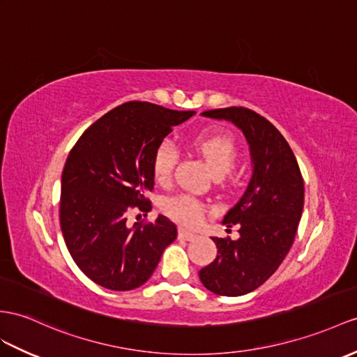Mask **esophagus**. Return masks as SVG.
I'll use <instances>...</instances> for the list:
<instances>
[{
  "mask_svg": "<svg viewBox=\"0 0 357 357\" xmlns=\"http://www.w3.org/2000/svg\"><path fill=\"white\" fill-rule=\"evenodd\" d=\"M178 238L185 239V241H194V239L197 238V234L192 233V231L186 230V229H180V230H178Z\"/></svg>",
  "mask_w": 357,
  "mask_h": 357,
  "instance_id": "esophagus-1",
  "label": "esophagus"
}]
</instances>
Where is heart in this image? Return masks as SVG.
Segmentation results:
<instances>
[{"label":"heart","instance_id":"heart-1","mask_svg":"<svg viewBox=\"0 0 357 357\" xmlns=\"http://www.w3.org/2000/svg\"><path fill=\"white\" fill-rule=\"evenodd\" d=\"M192 149L202 155L215 177H224L230 172L238 158V149L233 139L221 133H203L192 139ZM177 162V150L169 142H163L154 153L153 176L159 185H168ZM167 212L183 224H197L202 220L204 204L189 195L171 198L165 206Z\"/></svg>","mask_w":357,"mask_h":357}]
</instances>
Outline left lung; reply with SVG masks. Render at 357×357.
<instances>
[{"instance_id":"1","label":"left lung","mask_w":357,"mask_h":357,"mask_svg":"<svg viewBox=\"0 0 357 357\" xmlns=\"http://www.w3.org/2000/svg\"><path fill=\"white\" fill-rule=\"evenodd\" d=\"M202 115L238 127L250 150V183L222 220L229 227L239 224V238L213 236L218 255L199 269L206 289L239 297L265 283L289 253L303 213L304 183L291 146L264 116L244 107L216 109Z\"/></svg>"}]
</instances>
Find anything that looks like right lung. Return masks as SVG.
<instances>
[{
    "label": "right lung",
    "mask_w": 357,
    "mask_h": 357,
    "mask_svg": "<svg viewBox=\"0 0 357 357\" xmlns=\"http://www.w3.org/2000/svg\"><path fill=\"white\" fill-rule=\"evenodd\" d=\"M194 110H171L130 101L107 112L78 139L62 172L60 227L69 255L92 282L132 291L150 279L177 225H127V212L149 211L154 189L153 159L174 127Z\"/></svg>",
    "instance_id": "right-lung-1"
}]
</instances>
